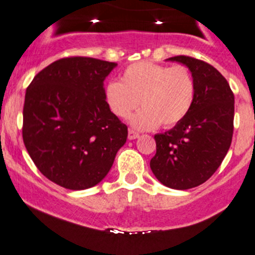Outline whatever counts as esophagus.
Wrapping results in <instances>:
<instances>
[{
    "label": "esophagus",
    "instance_id": "esophagus-1",
    "mask_svg": "<svg viewBox=\"0 0 255 255\" xmlns=\"http://www.w3.org/2000/svg\"><path fill=\"white\" fill-rule=\"evenodd\" d=\"M139 137V133H137L135 130L129 129L128 130V139H135Z\"/></svg>",
    "mask_w": 255,
    "mask_h": 255
}]
</instances>
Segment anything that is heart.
<instances>
[{
    "label": "heart",
    "instance_id": "b5f03b06",
    "mask_svg": "<svg viewBox=\"0 0 255 255\" xmlns=\"http://www.w3.org/2000/svg\"><path fill=\"white\" fill-rule=\"evenodd\" d=\"M195 80L186 66H167L139 61L123 71L121 82L112 80L104 88L109 111L126 120L138 107L130 125L137 129L165 128L181 122L195 101Z\"/></svg>",
    "mask_w": 255,
    "mask_h": 255
}]
</instances>
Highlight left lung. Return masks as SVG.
Listing matches in <instances>:
<instances>
[{"instance_id": "obj_1", "label": "left lung", "mask_w": 255, "mask_h": 255, "mask_svg": "<svg viewBox=\"0 0 255 255\" xmlns=\"http://www.w3.org/2000/svg\"><path fill=\"white\" fill-rule=\"evenodd\" d=\"M184 64L195 80V101L184 120L172 129L154 134L156 154L149 166L161 184L187 190L214 175L232 144L234 94L210 64L180 55L167 59Z\"/></svg>"}]
</instances>
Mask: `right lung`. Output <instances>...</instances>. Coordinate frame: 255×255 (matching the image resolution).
<instances>
[{
    "instance_id": "obj_1",
    "label": "right lung",
    "mask_w": 255,
    "mask_h": 255,
    "mask_svg": "<svg viewBox=\"0 0 255 255\" xmlns=\"http://www.w3.org/2000/svg\"><path fill=\"white\" fill-rule=\"evenodd\" d=\"M116 66L64 58L42 69L26 89L23 143L40 172L59 186L99 184L127 141V126L104 101V79Z\"/></svg>"
}]
</instances>
